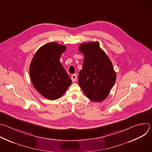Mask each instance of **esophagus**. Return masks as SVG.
<instances>
[{
  "instance_id": "1",
  "label": "esophagus",
  "mask_w": 152,
  "mask_h": 152,
  "mask_svg": "<svg viewBox=\"0 0 152 152\" xmlns=\"http://www.w3.org/2000/svg\"><path fill=\"white\" fill-rule=\"evenodd\" d=\"M76 78H77V75H76V74H74V75H72L71 79H72V80L73 82H76Z\"/></svg>"
}]
</instances>
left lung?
Segmentation results:
<instances>
[{"label":"left lung","mask_w":152,"mask_h":152,"mask_svg":"<svg viewBox=\"0 0 152 152\" xmlns=\"http://www.w3.org/2000/svg\"><path fill=\"white\" fill-rule=\"evenodd\" d=\"M79 50L84 56L82 69L79 73V85L89 99L102 102L109 94L116 79L112 61L99 47L98 42L82 43Z\"/></svg>","instance_id":"8db88e82"}]
</instances>
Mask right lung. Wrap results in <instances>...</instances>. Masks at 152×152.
Returning a JSON list of instances; mask_svg holds the SVG:
<instances>
[{
  "mask_svg": "<svg viewBox=\"0 0 152 152\" xmlns=\"http://www.w3.org/2000/svg\"><path fill=\"white\" fill-rule=\"evenodd\" d=\"M66 49L65 45L49 42L40 47L30 66V76L35 89L50 100L60 98L72 83V80L60 63Z\"/></svg>",
  "mask_w": 152,
  "mask_h": 152,
  "instance_id": "add662e5",
  "label": "right lung"
}]
</instances>
